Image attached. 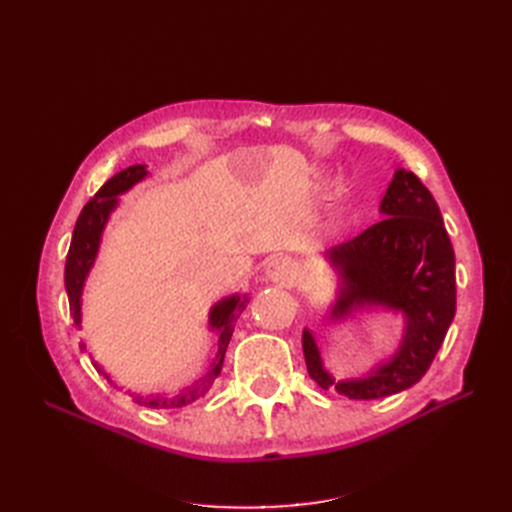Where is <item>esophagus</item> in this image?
I'll list each match as a JSON object with an SVG mask.
<instances>
[{"instance_id": "obj_1", "label": "esophagus", "mask_w": 512, "mask_h": 512, "mask_svg": "<svg viewBox=\"0 0 512 512\" xmlns=\"http://www.w3.org/2000/svg\"><path fill=\"white\" fill-rule=\"evenodd\" d=\"M265 275L275 284H290L294 271L288 258H271L265 269Z\"/></svg>"}]
</instances>
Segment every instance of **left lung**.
<instances>
[{
  "label": "left lung",
  "mask_w": 512,
  "mask_h": 512,
  "mask_svg": "<svg viewBox=\"0 0 512 512\" xmlns=\"http://www.w3.org/2000/svg\"><path fill=\"white\" fill-rule=\"evenodd\" d=\"M380 211L386 218L327 250L342 277L329 318H346L365 305L395 309L406 316L399 350L369 374L335 382L322 365L314 335L303 331L307 374L324 391L350 399H380L410 389L436 359L455 318V252L431 192L410 170L397 168Z\"/></svg>",
  "instance_id": "left-lung-1"
}]
</instances>
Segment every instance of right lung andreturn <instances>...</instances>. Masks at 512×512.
I'll list each match as a JSON object with an SVG mask.
<instances>
[{
    "mask_svg": "<svg viewBox=\"0 0 512 512\" xmlns=\"http://www.w3.org/2000/svg\"><path fill=\"white\" fill-rule=\"evenodd\" d=\"M145 177H147L145 164H134V166H128L126 170H121V173H117L115 177H111L102 185V188L96 192V196L83 207L79 220H76L68 258H66V273H64L66 292H68V301H70V316L74 318L76 327L81 324L83 284H85V277H87L89 269L94 267V260H96L98 247H100V237H102V230L106 226L108 215H111V211L117 207V196L128 192L134 183H138ZM247 301H250L247 297L232 294V297H226L211 307L209 327L220 333V339H218V354H215V359L203 378L196 380L190 386H185V389L179 393L149 395V397L138 395V397H134L136 404L147 406V408H156V410H177V408H183L188 404H194V401L200 397H205V393L213 386L215 378L220 376L222 365H224V354H226L228 342L232 337V331H235V320L241 316ZM81 346L85 348V344H81ZM94 367L108 382H111V378L104 374V369H100L96 363H94Z\"/></svg>",
    "mask_w": 512,
    "mask_h": 512,
    "instance_id": "obj_1",
    "label": "right lung"
}]
</instances>
